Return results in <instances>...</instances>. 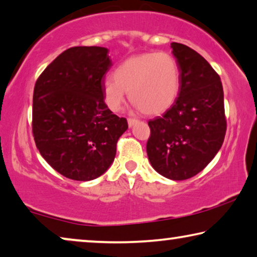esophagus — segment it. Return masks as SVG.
I'll return each mask as SVG.
<instances>
[{
    "instance_id": "34e87169",
    "label": "esophagus",
    "mask_w": 257,
    "mask_h": 257,
    "mask_svg": "<svg viewBox=\"0 0 257 257\" xmlns=\"http://www.w3.org/2000/svg\"><path fill=\"white\" fill-rule=\"evenodd\" d=\"M138 121H139V120L136 119V118H128V119H127V123H128L130 127H132L133 125H136V124L138 123Z\"/></svg>"
}]
</instances>
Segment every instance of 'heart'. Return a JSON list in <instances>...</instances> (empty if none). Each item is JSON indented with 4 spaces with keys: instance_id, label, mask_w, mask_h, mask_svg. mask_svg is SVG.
Here are the masks:
<instances>
[{
    "instance_id": "obj_1",
    "label": "heart",
    "mask_w": 257,
    "mask_h": 257,
    "mask_svg": "<svg viewBox=\"0 0 257 257\" xmlns=\"http://www.w3.org/2000/svg\"><path fill=\"white\" fill-rule=\"evenodd\" d=\"M180 89V70L168 53H144L126 58L103 82L106 108L118 112L130 101L146 115H159L175 103Z\"/></svg>"
}]
</instances>
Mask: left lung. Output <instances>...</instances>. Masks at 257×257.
<instances>
[{
    "label": "left lung",
    "instance_id": "obj_1",
    "mask_svg": "<svg viewBox=\"0 0 257 257\" xmlns=\"http://www.w3.org/2000/svg\"><path fill=\"white\" fill-rule=\"evenodd\" d=\"M180 70V89L171 108L148 121L147 155L165 178H192L222 147L226 119L222 81L211 65L183 43H171Z\"/></svg>",
    "mask_w": 257,
    "mask_h": 257
}]
</instances>
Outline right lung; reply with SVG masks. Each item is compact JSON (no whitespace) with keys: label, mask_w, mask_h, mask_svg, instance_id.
Here are the masks:
<instances>
[{"label":"right lung","mask_w":257,"mask_h":257,"mask_svg":"<svg viewBox=\"0 0 257 257\" xmlns=\"http://www.w3.org/2000/svg\"><path fill=\"white\" fill-rule=\"evenodd\" d=\"M104 47H72L47 66L33 93L37 148L66 178L88 181L109 169L126 118L106 108L104 74L112 65Z\"/></svg>","instance_id":"obj_1"}]
</instances>
